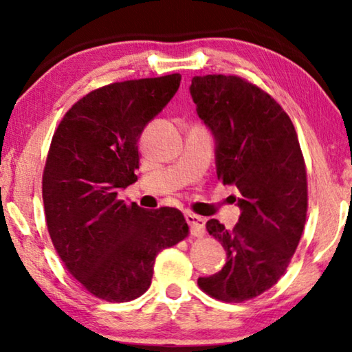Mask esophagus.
<instances>
[{
	"label": "esophagus",
	"mask_w": 352,
	"mask_h": 352,
	"mask_svg": "<svg viewBox=\"0 0 352 352\" xmlns=\"http://www.w3.org/2000/svg\"><path fill=\"white\" fill-rule=\"evenodd\" d=\"M186 221L189 224L190 232L195 235V237H201L205 234V219L201 216H197L194 213H186Z\"/></svg>",
	"instance_id": "34e87169"
}]
</instances>
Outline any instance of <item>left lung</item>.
I'll return each instance as SVG.
<instances>
[{
  "label": "left lung",
  "mask_w": 352,
  "mask_h": 352,
  "mask_svg": "<svg viewBox=\"0 0 352 352\" xmlns=\"http://www.w3.org/2000/svg\"><path fill=\"white\" fill-rule=\"evenodd\" d=\"M190 96L214 136L218 179L237 187L242 211L234 229L218 219L206 223L228 261L200 277L199 287L219 301L242 302L276 285L300 243L307 211L305 158L290 117L256 85L235 75L194 76Z\"/></svg>",
  "instance_id": "1"
}]
</instances>
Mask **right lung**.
<instances>
[{
  "label": "right lung",
  "mask_w": 352,
  "mask_h": 352,
  "mask_svg": "<svg viewBox=\"0 0 352 352\" xmlns=\"http://www.w3.org/2000/svg\"><path fill=\"white\" fill-rule=\"evenodd\" d=\"M181 75L112 83L64 115L43 171L47 232L67 271L109 302L136 300L151 287L162 250L189 234L179 210H144L118 200L138 181V141L176 94Z\"/></svg>",
  "instance_id": "right-lung-1"
}]
</instances>
